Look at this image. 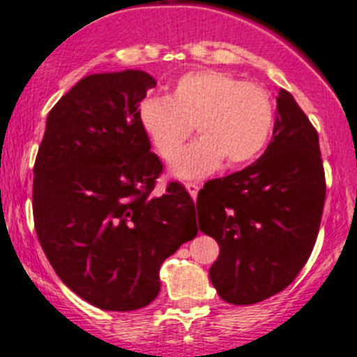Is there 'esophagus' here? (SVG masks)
Listing matches in <instances>:
<instances>
[{"label":"esophagus","instance_id":"obj_1","mask_svg":"<svg viewBox=\"0 0 357 357\" xmlns=\"http://www.w3.org/2000/svg\"><path fill=\"white\" fill-rule=\"evenodd\" d=\"M185 189H187V192L190 194V197H192V199H196L197 192H199V185H197V183H194V182H187Z\"/></svg>","mask_w":357,"mask_h":357}]
</instances>
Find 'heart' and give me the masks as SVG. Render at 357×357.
I'll return each instance as SVG.
<instances>
[{"label":"heart","instance_id":"b5f03b06","mask_svg":"<svg viewBox=\"0 0 357 357\" xmlns=\"http://www.w3.org/2000/svg\"><path fill=\"white\" fill-rule=\"evenodd\" d=\"M139 125L158 156L172 161L197 125L202 137L172 165L178 178H201L225 167L241 168L262 154L274 128V102L255 81L215 69L182 74L170 95L139 104Z\"/></svg>","mask_w":357,"mask_h":357}]
</instances>
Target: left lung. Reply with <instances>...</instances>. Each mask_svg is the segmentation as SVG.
Returning a JSON list of instances; mask_svg holds the SVG:
<instances>
[{
	"label": "left lung",
	"instance_id": "8db88e82",
	"mask_svg": "<svg viewBox=\"0 0 357 357\" xmlns=\"http://www.w3.org/2000/svg\"><path fill=\"white\" fill-rule=\"evenodd\" d=\"M324 196L316 128L290 91L280 90L266 153L197 194L199 229L220 246L210 267L218 295L250 305L283 291L312 253Z\"/></svg>",
	"mask_w": 357,
	"mask_h": 357
}]
</instances>
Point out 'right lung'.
Instances as JSON below:
<instances>
[{
    "label": "right lung",
    "instance_id": "obj_1",
    "mask_svg": "<svg viewBox=\"0 0 357 357\" xmlns=\"http://www.w3.org/2000/svg\"><path fill=\"white\" fill-rule=\"evenodd\" d=\"M156 81L144 70L91 74L52 107L34 163V229L63 284L104 310L160 294V267L196 238L185 187L154 194L163 163L139 125Z\"/></svg>",
    "mask_w": 357,
    "mask_h": 357
}]
</instances>
